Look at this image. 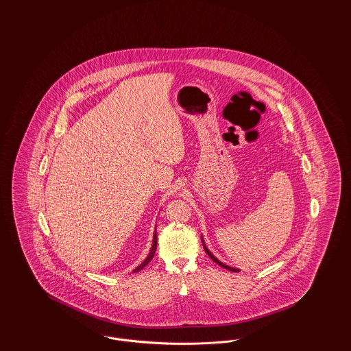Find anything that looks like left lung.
Masks as SVG:
<instances>
[{
  "label": "left lung",
  "instance_id": "left-lung-1",
  "mask_svg": "<svg viewBox=\"0 0 351 351\" xmlns=\"http://www.w3.org/2000/svg\"><path fill=\"white\" fill-rule=\"evenodd\" d=\"M201 241H202V246H204V250H205V252H206V254H208V255H209V258H210V259H212V261H213V262H215V263H217L218 266H221V267L226 268V269H229V271H233V272H238V271H239V269H238V268L230 267V266H228V265H223V263H222V262H219V261H218L217 258H216V256H215V255H213V254H212V252H210V251H209V250H208V249H206V246H205V243H204V239H201Z\"/></svg>",
  "mask_w": 351,
  "mask_h": 351
}]
</instances>
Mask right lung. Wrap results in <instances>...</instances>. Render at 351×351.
I'll return each instance as SVG.
<instances>
[{
	"instance_id": "1",
	"label": "right lung",
	"mask_w": 351,
	"mask_h": 351,
	"mask_svg": "<svg viewBox=\"0 0 351 351\" xmlns=\"http://www.w3.org/2000/svg\"><path fill=\"white\" fill-rule=\"evenodd\" d=\"M156 245H158V239H156V232L154 233V239H152V246H151L150 252H149V255H147V258L138 266V267L134 269L133 272H138V271H141V269H143V268L146 267L149 263L151 262V259H152V256H154V254H155V251H156Z\"/></svg>"
}]
</instances>
